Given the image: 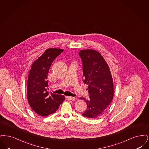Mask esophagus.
<instances>
[{
  "label": "esophagus",
  "mask_w": 149,
  "mask_h": 149,
  "mask_svg": "<svg viewBox=\"0 0 149 149\" xmlns=\"http://www.w3.org/2000/svg\"><path fill=\"white\" fill-rule=\"evenodd\" d=\"M66 99H68V100H70L72 101H74L76 100V98L75 97H69V96H68L66 97Z\"/></svg>",
  "instance_id": "34e87169"
}]
</instances>
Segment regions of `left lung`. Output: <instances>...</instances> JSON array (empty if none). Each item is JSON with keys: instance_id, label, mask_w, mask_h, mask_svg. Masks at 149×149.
I'll list each match as a JSON object with an SVG mask.
<instances>
[{"instance_id": "8db88e82", "label": "left lung", "mask_w": 149, "mask_h": 149, "mask_svg": "<svg viewBox=\"0 0 149 149\" xmlns=\"http://www.w3.org/2000/svg\"><path fill=\"white\" fill-rule=\"evenodd\" d=\"M79 55L83 63L84 79L88 85L89 99L85 100L87 108L82 114L89 118H96L103 113L113 98V79L103 57L94 50H82Z\"/></svg>"}]
</instances>
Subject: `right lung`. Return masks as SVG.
<instances>
[{
  "instance_id": "add662e5",
  "label": "right lung",
  "mask_w": 149,
  "mask_h": 149,
  "mask_svg": "<svg viewBox=\"0 0 149 149\" xmlns=\"http://www.w3.org/2000/svg\"><path fill=\"white\" fill-rule=\"evenodd\" d=\"M64 51L60 49H49L33 63L27 80L29 104L36 113L46 117L54 113L65 100L62 95L47 92V75L54 60Z\"/></svg>"
}]
</instances>
